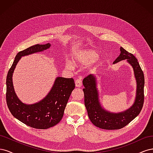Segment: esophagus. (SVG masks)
I'll use <instances>...</instances> for the list:
<instances>
[{
	"instance_id": "esophagus-1",
	"label": "esophagus",
	"mask_w": 153,
	"mask_h": 153,
	"mask_svg": "<svg viewBox=\"0 0 153 153\" xmlns=\"http://www.w3.org/2000/svg\"><path fill=\"white\" fill-rule=\"evenodd\" d=\"M75 83V86L76 87H81V86L82 85V80L80 79V78L76 80Z\"/></svg>"
}]
</instances>
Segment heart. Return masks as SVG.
<instances>
[{"label":"heart","mask_w":153,"mask_h":153,"mask_svg":"<svg viewBox=\"0 0 153 153\" xmlns=\"http://www.w3.org/2000/svg\"><path fill=\"white\" fill-rule=\"evenodd\" d=\"M98 52L93 49H83L74 54L72 59L76 65L84 66L93 62L96 59L98 58ZM66 67L69 69H72L73 66L70 62L68 61L66 62Z\"/></svg>","instance_id":"heart-1"}]
</instances>
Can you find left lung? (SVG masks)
<instances>
[{"label": "left lung", "mask_w": 153, "mask_h": 153, "mask_svg": "<svg viewBox=\"0 0 153 153\" xmlns=\"http://www.w3.org/2000/svg\"><path fill=\"white\" fill-rule=\"evenodd\" d=\"M120 55L113 64L123 60H127L133 69L137 82L135 99L133 104L123 112L114 113L105 110L101 104L98 89V78L89 75L83 80L84 89V103L88 116L94 126L105 129H119L126 126L140 114L144 100V75L134 55L129 53L123 47L120 48Z\"/></svg>", "instance_id": "1"}]
</instances>
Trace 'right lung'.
Here are the masks:
<instances>
[{"label":"right lung","instance_id":"add662e5","mask_svg":"<svg viewBox=\"0 0 153 153\" xmlns=\"http://www.w3.org/2000/svg\"><path fill=\"white\" fill-rule=\"evenodd\" d=\"M51 47L50 43L36 45L18 52L6 78V101L11 114L27 126L36 129H48L58 124L64 112L75 83L72 78L58 76L48 94L34 104L23 103L15 93L13 83V75L18 61L26 55L43 52Z\"/></svg>","mask_w":153,"mask_h":153}]
</instances>
